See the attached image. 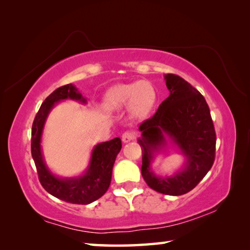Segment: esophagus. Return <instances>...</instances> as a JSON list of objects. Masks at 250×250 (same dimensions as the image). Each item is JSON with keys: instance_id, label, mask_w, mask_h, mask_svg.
<instances>
[{"instance_id": "1", "label": "esophagus", "mask_w": 250, "mask_h": 250, "mask_svg": "<svg viewBox=\"0 0 250 250\" xmlns=\"http://www.w3.org/2000/svg\"><path fill=\"white\" fill-rule=\"evenodd\" d=\"M135 139L134 134L132 132H125L122 134V142L124 143H129L131 141H133Z\"/></svg>"}]
</instances>
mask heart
<instances>
[{
	"instance_id": "obj_1",
	"label": "heart",
	"mask_w": 250,
	"mask_h": 250,
	"mask_svg": "<svg viewBox=\"0 0 250 250\" xmlns=\"http://www.w3.org/2000/svg\"><path fill=\"white\" fill-rule=\"evenodd\" d=\"M155 100V90L150 83L133 82L110 88L104 95V107L108 111H117L128 107L131 119L139 120L149 115Z\"/></svg>"
}]
</instances>
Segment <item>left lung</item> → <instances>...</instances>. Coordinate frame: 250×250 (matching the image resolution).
I'll list each match as a JSON object with an SVG mask.
<instances>
[{
    "mask_svg": "<svg viewBox=\"0 0 250 250\" xmlns=\"http://www.w3.org/2000/svg\"><path fill=\"white\" fill-rule=\"evenodd\" d=\"M170 95L155 115L140 125L141 173L146 184L166 195H183L210 170L216 134L204 97L180 76L164 75ZM174 149L184 156L182 167L171 176H159L151 164L160 153Z\"/></svg>",
    "mask_w": 250,
    "mask_h": 250,
    "instance_id": "1",
    "label": "left lung"
}]
</instances>
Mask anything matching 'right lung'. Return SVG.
Returning <instances> with one entry per match:
<instances>
[{
    "label": "right lung",
    "instance_id": "obj_1",
    "mask_svg": "<svg viewBox=\"0 0 250 250\" xmlns=\"http://www.w3.org/2000/svg\"><path fill=\"white\" fill-rule=\"evenodd\" d=\"M79 101L86 104L87 99L75 84L68 83L53 91L35 117L32 126V156L43 188L53 196L71 204L87 205L100 198L109 188L112 167L121 150L120 138L101 142L92 147L89 163L82 174L76 176H59L52 172L46 163L42 138L49 113L56 104L64 100Z\"/></svg>",
    "mask_w": 250,
    "mask_h": 250
}]
</instances>
